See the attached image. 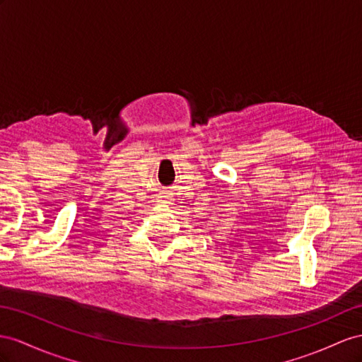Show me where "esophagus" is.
I'll return each mask as SVG.
<instances>
[{"instance_id":"34e87169","label":"esophagus","mask_w":362,"mask_h":362,"mask_svg":"<svg viewBox=\"0 0 362 362\" xmlns=\"http://www.w3.org/2000/svg\"><path fill=\"white\" fill-rule=\"evenodd\" d=\"M173 197V192L170 189H162L160 191V199H165V200H171Z\"/></svg>"}]
</instances>
